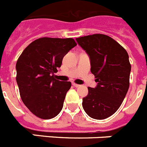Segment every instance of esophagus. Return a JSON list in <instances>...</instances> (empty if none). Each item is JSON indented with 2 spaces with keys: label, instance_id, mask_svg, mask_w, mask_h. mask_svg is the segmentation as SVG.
Segmentation results:
<instances>
[{
  "label": "esophagus",
  "instance_id": "esophagus-1",
  "mask_svg": "<svg viewBox=\"0 0 147 147\" xmlns=\"http://www.w3.org/2000/svg\"><path fill=\"white\" fill-rule=\"evenodd\" d=\"M72 85H74V86L75 88H79V87L81 86V85H78V84H76V83H74V82L72 83Z\"/></svg>",
  "mask_w": 147,
  "mask_h": 147
}]
</instances>
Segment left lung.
Segmentation results:
<instances>
[{"mask_svg":"<svg viewBox=\"0 0 147 147\" xmlns=\"http://www.w3.org/2000/svg\"><path fill=\"white\" fill-rule=\"evenodd\" d=\"M89 56L90 71L96 87H88L82 107L92 119L102 120L115 113L124 101L129 86L131 65L127 51L115 40L101 34L76 39Z\"/></svg>","mask_w":147,"mask_h":147,"instance_id":"8db88e82","label":"left lung"}]
</instances>
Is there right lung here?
<instances>
[{"instance_id": "add662e5", "label": "right lung", "mask_w": 147, "mask_h": 147, "mask_svg": "<svg viewBox=\"0 0 147 147\" xmlns=\"http://www.w3.org/2000/svg\"><path fill=\"white\" fill-rule=\"evenodd\" d=\"M76 45L72 38L42 37L30 43L18 58L16 81L20 97L37 117L53 119L62 110L71 83L54 79V73Z\"/></svg>"}]
</instances>
